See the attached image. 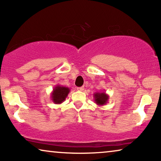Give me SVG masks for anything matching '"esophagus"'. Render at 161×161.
I'll return each instance as SVG.
<instances>
[{
    "label": "esophagus",
    "mask_w": 161,
    "mask_h": 161,
    "mask_svg": "<svg viewBox=\"0 0 161 161\" xmlns=\"http://www.w3.org/2000/svg\"><path fill=\"white\" fill-rule=\"evenodd\" d=\"M84 87H77V90H78V91H84Z\"/></svg>",
    "instance_id": "esophagus-1"
}]
</instances>
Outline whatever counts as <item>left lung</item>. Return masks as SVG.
I'll return each instance as SVG.
<instances>
[{
  "mask_svg": "<svg viewBox=\"0 0 161 161\" xmlns=\"http://www.w3.org/2000/svg\"><path fill=\"white\" fill-rule=\"evenodd\" d=\"M94 102L98 106L105 105L109 99V96L104 92H96L93 94Z\"/></svg>",
  "mask_w": 161,
  "mask_h": 161,
  "instance_id": "obj_1",
  "label": "left lung"
}]
</instances>
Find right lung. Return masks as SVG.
Returning <instances> with one entry per match:
<instances>
[{"mask_svg": "<svg viewBox=\"0 0 161 161\" xmlns=\"http://www.w3.org/2000/svg\"><path fill=\"white\" fill-rule=\"evenodd\" d=\"M70 91L69 87L57 85L53 87V91L51 93V100L54 104H60L65 100Z\"/></svg>", "mask_w": 161, "mask_h": 161, "instance_id": "1", "label": "right lung"}]
</instances>
